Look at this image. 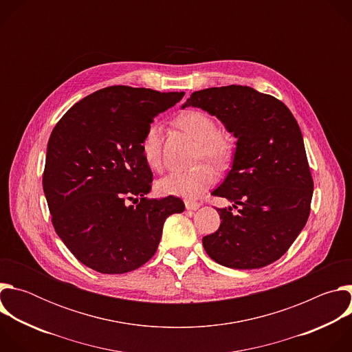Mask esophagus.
<instances>
[{
    "mask_svg": "<svg viewBox=\"0 0 352 352\" xmlns=\"http://www.w3.org/2000/svg\"><path fill=\"white\" fill-rule=\"evenodd\" d=\"M185 208L188 210H197L200 208V204L195 202V200H185Z\"/></svg>",
    "mask_w": 352,
    "mask_h": 352,
    "instance_id": "34e87169",
    "label": "esophagus"
}]
</instances>
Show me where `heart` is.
I'll use <instances>...</instances> for the list:
<instances>
[{"label": "heart", "instance_id": "1", "mask_svg": "<svg viewBox=\"0 0 352 352\" xmlns=\"http://www.w3.org/2000/svg\"><path fill=\"white\" fill-rule=\"evenodd\" d=\"M177 125L197 140L196 162L208 160L212 164L224 166L232 153L231 138L219 131L216 121L204 111L189 110L177 117ZM142 159L152 170L163 166L162 126L150 124L139 143ZM216 181V173L209 164H199L190 170L173 171L156 182V189L163 196H179L193 199L202 195Z\"/></svg>", "mask_w": 352, "mask_h": 352}]
</instances>
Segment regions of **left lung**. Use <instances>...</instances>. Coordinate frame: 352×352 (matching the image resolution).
<instances>
[{"label": "left lung", "instance_id": "1", "mask_svg": "<svg viewBox=\"0 0 352 352\" xmlns=\"http://www.w3.org/2000/svg\"><path fill=\"white\" fill-rule=\"evenodd\" d=\"M216 116L236 138L232 167L213 190L232 208L217 209L219 230L204 236L208 255L231 269L278 261L305 227L314 179L298 122L278 98L230 85L193 91L185 107Z\"/></svg>", "mask_w": 352, "mask_h": 352}]
</instances>
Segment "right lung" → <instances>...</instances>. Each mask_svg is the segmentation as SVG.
Listing matches in <instances>:
<instances>
[{
  "label": "right lung",
  "mask_w": 352,
  "mask_h": 352,
  "mask_svg": "<svg viewBox=\"0 0 352 352\" xmlns=\"http://www.w3.org/2000/svg\"><path fill=\"white\" fill-rule=\"evenodd\" d=\"M184 94L104 87L71 107L50 135L47 205L56 232L85 266L103 274L139 269L156 254L166 219L184 212L179 197H144L153 174L139 148L155 117Z\"/></svg>",
  "instance_id": "add662e5"
}]
</instances>
